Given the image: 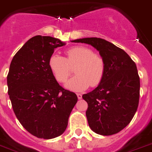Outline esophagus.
Wrapping results in <instances>:
<instances>
[{"label":"esophagus","mask_w":152,"mask_h":152,"mask_svg":"<svg viewBox=\"0 0 152 152\" xmlns=\"http://www.w3.org/2000/svg\"><path fill=\"white\" fill-rule=\"evenodd\" d=\"M76 95H77V97H78L79 100H81V99H82V94H76Z\"/></svg>","instance_id":"1"}]
</instances>
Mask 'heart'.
Here are the masks:
<instances>
[{"mask_svg": "<svg viewBox=\"0 0 152 152\" xmlns=\"http://www.w3.org/2000/svg\"><path fill=\"white\" fill-rule=\"evenodd\" d=\"M66 58L58 54L52 55L48 66L57 81L65 82L71 73L70 66L76 65V76L65 84L68 90L79 92L86 90L91 85L97 86L104 78L106 64L104 58L94 53L91 48L85 46H74L67 49Z\"/></svg>", "mask_w": 152, "mask_h": 152, "instance_id": "heart-1", "label": "heart"}]
</instances>
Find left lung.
Listing matches in <instances>:
<instances>
[{"mask_svg": "<svg viewBox=\"0 0 152 152\" xmlns=\"http://www.w3.org/2000/svg\"><path fill=\"white\" fill-rule=\"evenodd\" d=\"M90 45L106 64L104 78L93 91L83 95L88 104V124L98 134L112 135L123 130L137 111L140 78L135 62L123 49L100 38L72 41Z\"/></svg>", "mask_w": 152, "mask_h": 152, "instance_id": "obj_1", "label": "left lung"}]
</instances>
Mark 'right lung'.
<instances>
[{
  "label": "right lung",
  "mask_w": 152,
  "mask_h": 152,
  "mask_svg": "<svg viewBox=\"0 0 152 152\" xmlns=\"http://www.w3.org/2000/svg\"><path fill=\"white\" fill-rule=\"evenodd\" d=\"M65 45L58 39L36 35L19 49L10 65L7 83L13 110L24 128L39 138L62 134L78 100L58 83L48 66L55 48Z\"/></svg>",
  "instance_id": "right-lung-1"
}]
</instances>
